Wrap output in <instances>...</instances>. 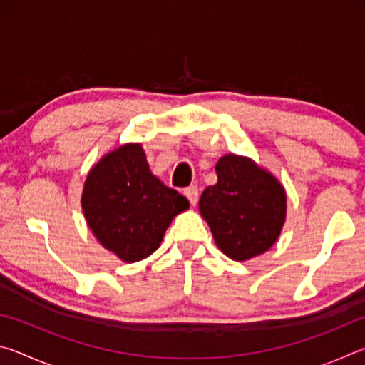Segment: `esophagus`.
Returning a JSON list of instances; mask_svg holds the SVG:
<instances>
[{"label":"esophagus","mask_w":365,"mask_h":365,"mask_svg":"<svg viewBox=\"0 0 365 365\" xmlns=\"http://www.w3.org/2000/svg\"><path fill=\"white\" fill-rule=\"evenodd\" d=\"M183 195L188 197V201H190V205H191V206H196L197 197H200V193H197V188H196V187H190V188H187V190L183 191Z\"/></svg>","instance_id":"34e87169"}]
</instances>
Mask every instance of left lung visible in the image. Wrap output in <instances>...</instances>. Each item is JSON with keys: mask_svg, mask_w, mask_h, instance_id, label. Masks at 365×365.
I'll return each mask as SVG.
<instances>
[{"mask_svg": "<svg viewBox=\"0 0 365 365\" xmlns=\"http://www.w3.org/2000/svg\"><path fill=\"white\" fill-rule=\"evenodd\" d=\"M217 183L202 191L200 212L219 250L233 261H248L272 248L287 217V193L277 178L237 154L215 165Z\"/></svg>", "mask_w": 365, "mask_h": 365, "instance_id": "8db88e82", "label": "left lung"}]
</instances>
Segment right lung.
<instances>
[{"label":"right lung","mask_w":365,"mask_h":365,"mask_svg":"<svg viewBox=\"0 0 365 365\" xmlns=\"http://www.w3.org/2000/svg\"><path fill=\"white\" fill-rule=\"evenodd\" d=\"M190 202L151 174L140 143H127L103 156L88 172L82 209L90 230L123 262L153 255L172 219Z\"/></svg>","instance_id":"right-lung-1"}]
</instances>
